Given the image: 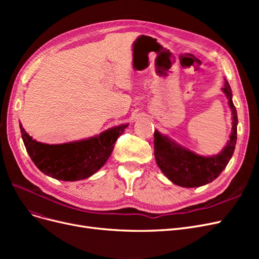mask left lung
<instances>
[{
	"mask_svg": "<svg viewBox=\"0 0 259 259\" xmlns=\"http://www.w3.org/2000/svg\"><path fill=\"white\" fill-rule=\"evenodd\" d=\"M224 93L232 111V133L224 150L214 156H202L176 145L167 136L154 132V156L161 170L175 185L193 188L211 183L222 173L230 161L237 144L238 115L232 103V92L228 81L225 80Z\"/></svg>",
	"mask_w": 259,
	"mask_h": 259,
	"instance_id": "1",
	"label": "left lung"
}]
</instances>
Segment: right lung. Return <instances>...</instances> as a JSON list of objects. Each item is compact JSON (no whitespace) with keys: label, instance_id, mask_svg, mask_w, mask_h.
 I'll list each match as a JSON object with an SVG mask.
<instances>
[{"label":"right lung","instance_id":"add662e5","mask_svg":"<svg viewBox=\"0 0 259 259\" xmlns=\"http://www.w3.org/2000/svg\"><path fill=\"white\" fill-rule=\"evenodd\" d=\"M127 127L120 125L81 142L61 145L38 143L29 136L20 124L23 144L31 160L45 175L64 182L85 179L104 166L114 144Z\"/></svg>","mask_w":259,"mask_h":259}]
</instances>
